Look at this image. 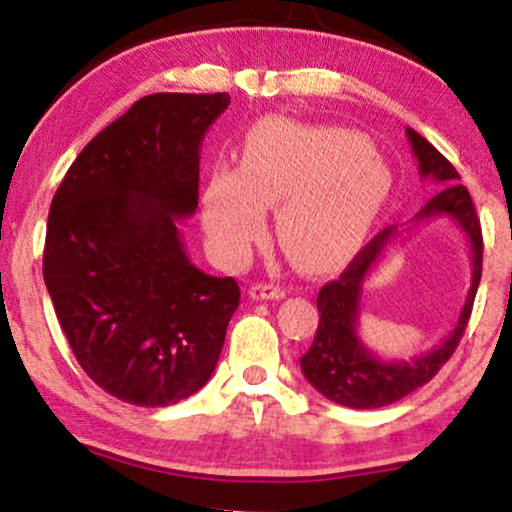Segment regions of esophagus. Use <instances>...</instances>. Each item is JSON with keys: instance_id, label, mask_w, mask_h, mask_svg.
I'll list each match as a JSON object with an SVG mask.
<instances>
[{"instance_id": "obj_1", "label": "esophagus", "mask_w": 512, "mask_h": 512, "mask_svg": "<svg viewBox=\"0 0 512 512\" xmlns=\"http://www.w3.org/2000/svg\"><path fill=\"white\" fill-rule=\"evenodd\" d=\"M250 296L257 298V301H279V298L286 296V289L276 284H252Z\"/></svg>"}]
</instances>
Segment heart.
<instances>
[{
	"label": "heart",
	"mask_w": 512,
	"mask_h": 512,
	"mask_svg": "<svg viewBox=\"0 0 512 512\" xmlns=\"http://www.w3.org/2000/svg\"><path fill=\"white\" fill-rule=\"evenodd\" d=\"M390 185V170L361 134L272 117L248 129L240 168H211L202 223L221 260L243 262L276 204V233L293 260L325 269L361 243Z\"/></svg>",
	"instance_id": "b5f03b06"
}]
</instances>
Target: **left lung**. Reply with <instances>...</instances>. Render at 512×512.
Here are the masks:
<instances>
[{"instance_id":"1","label":"left lung","mask_w":512,"mask_h":512,"mask_svg":"<svg viewBox=\"0 0 512 512\" xmlns=\"http://www.w3.org/2000/svg\"><path fill=\"white\" fill-rule=\"evenodd\" d=\"M407 137L419 161L421 178L433 180L440 192L428 199L424 209L414 216V223L448 216L462 228L467 236L469 252H472V286H469L467 301L457 317V325L436 349L411 361H385L375 356L356 332L358 310H361V293L368 274L383 260L385 250L399 238L397 226H387L363 248L349 267L339 274V279L325 284L317 293V310H320V325L310 349L301 356V370L310 385L322 397L351 409H378L395 404L409 392L419 390L433 375L443 368V363L452 356L460 344L467 320L472 315L474 296H477L481 281V260H484V240L477 219L472 197L467 187L460 185V175L452 168L433 144H428L419 132L407 127Z\"/></svg>"}]
</instances>
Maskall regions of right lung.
Wrapping results in <instances>:
<instances>
[{
	"label": "right lung",
	"mask_w": 512,
	"mask_h": 512,
	"mask_svg": "<svg viewBox=\"0 0 512 512\" xmlns=\"http://www.w3.org/2000/svg\"><path fill=\"white\" fill-rule=\"evenodd\" d=\"M228 93H151L76 156L50 204L45 286L88 378L137 407L207 385L240 303L231 276L187 257L199 146Z\"/></svg>",
	"instance_id": "right-lung-1"
}]
</instances>
